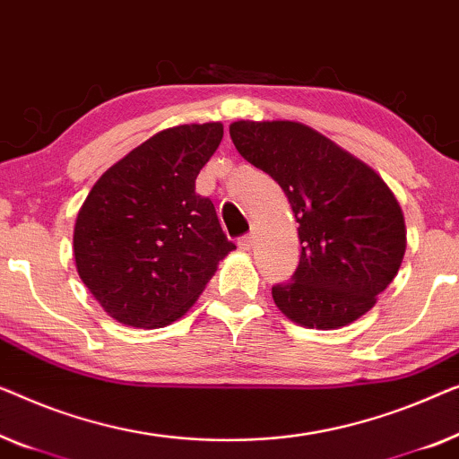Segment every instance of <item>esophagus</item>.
<instances>
[{"instance_id": "esophagus-1", "label": "esophagus", "mask_w": 459, "mask_h": 459, "mask_svg": "<svg viewBox=\"0 0 459 459\" xmlns=\"http://www.w3.org/2000/svg\"><path fill=\"white\" fill-rule=\"evenodd\" d=\"M254 241H255V237H254V235H245V237L238 238V247L247 251V249L254 247Z\"/></svg>"}]
</instances>
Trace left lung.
I'll return each mask as SVG.
<instances>
[{
    "label": "left lung",
    "instance_id": "obj_1",
    "mask_svg": "<svg viewBox=\"0 0 459 459\" xmlns=\"http://www.w3.org/2000/svg\"><path fill=\"white\" fill-rule=\"evenodd\" d=\"M229 131L237 152L281 185L299 222V266L273 287L276 307L318 331L370 312L405 254L403 212L385 180L301 122L237 120Z\"/></svg>",
    "mask_w": 459,
    "mask_h": 459
}]
</instances>
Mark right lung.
<instances>
[{
  "label": "right lung",
  "instance_id": "1",
  "mask_svg": "<svg viewBox=\"0 0 459 459\" xmlns=\"http://www.w3.org/2000/svg\"><path fill=\"white\" fill-rule=\"evenodd\" d=\"M221 122L164 128L101 174L74 222V262L100 306L133 328L183 318L235 243L195 178Z\"/></svg>",
  "mask_w": 459,
  "mask_h": 459
}]
</instances>
